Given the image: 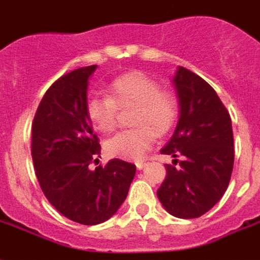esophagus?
I'll list each match as a JSON object with an SVG mask.
<instances>
[{
    "label": "esophagus",
    "instance_id": "34e87169",
    "mask_svg": "<svg viewBox=\"0 0 260 260\" xmlns=\"http://www.w3.org/2000/svg\"><path fill=\"white\" fill-rule=\"evenodd\" d=\"M145 161H136V168L137 170H143V168H144L145 167Z\"/></svg>",
    "mask_w": 260,
    "mask_h": 260
}]
</instances>
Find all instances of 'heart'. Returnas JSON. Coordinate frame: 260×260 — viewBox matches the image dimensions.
Returning a JSON list of instances; mask_svg holds the SVG:
<instances>
[{
    "instance_id": "heart-1",
    "label": "heart",
    "mask_w": 260,
    "mask_h": 260,
    "mask_svg": "<svg viewBox=\"0 0 260 260\" xmlns=\"http://www.w3.org/2000/svg\"><path fill=\"white\" fill-rule=\"evenodd\" d=\"M135 107L134 129L121 131L105 143L111 156L121 159H140L153 144L156 132L163 135L174 126L178 117L176 97L161 90L155 80L132 72L117 77L109 85V94L88 97L86 116L99 132L109 134L117 125L119 109Z\"/></svg>"
}]
</instances>
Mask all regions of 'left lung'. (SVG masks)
Here are the masks:
<instances>
[{
    "label": "left lung",
    "mask_w": 260,
    "mask_h": 260,
    "mask_svg": "<svg viewBox=\"0 0 260 260\" xmlns=\"http://www.w3.org/2000/svg\"><path fill=\"white\" fill-rule=\"evenodd\" d=\"M174 84L180 117L163 155L175 157L166 164L167 175L157 198L171 215L199 218L210 211L229 187L234 167L231 117L214 88L188 69L176 71Z\"/></svg>",
    "instance_id": "left-lung-1"
}]
</instances>
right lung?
Listing matches in <instances>:
<instances>
[{"mask_svg":"<svg viewBox=\"0 0 260 260\" xmlns=\"http://www.w3.org/2000/svg\"><path fill=\"white\" fill-rule=\"evenodd\" d=\"M96 68L75 69L54 81L31 123V159L44 195L65 218L85 225L117 212L136 174L135 164L120 159L90 170L101 152L85 111Z\"/></svg>","mask_w":260,"mask_h":260,"instance_id":"add662e5","label":"right lung"}]
</instances>
